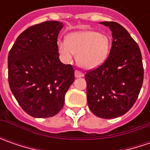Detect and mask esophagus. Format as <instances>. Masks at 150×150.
Segmentation results:
<instances>
[{
    "label": "esophagus",
    "instance_id": "1",
    "mask_svg": "<svg viewBox=\"0 0 150 150\" xmlns=\"http://www.w3.org/2000/svg\"><path fill=\"white\" fill-rule=\"evenodd\" d=\"M83 76L84 75L83 72H81L80 71H78V70L75 71V78H83Z\"/></svg>",
    "mask_w": 150,
    "mask_h": 150
}]
</instances>
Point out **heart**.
<instances>
[{"label":"heart","instance_id":"obj_1","mask_svg":"<svg viewBox=\"0 0 150 150\" xmlns=\"http://www.w3.org/2000/svg\"><path fill=\"white\" fill-rule=\"evenodd\" d=\"M57 47L63 62H70L78 55V65L84 69L93 70L105 62L110 42L106 35L83 30L70 33L67 40H58Z\"/></svg>","mask_w":150,"mask_h":150}]
</instances>
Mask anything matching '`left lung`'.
Listing matches in <instances>:
<instances>
[{
  "instance_id": "1",
  "label": "left lung",
  "mask_w": 150,
  "mask_h": 150,
  "mask_svg": "<svg viewBox=\"0 0 150 150\" xmlns=\"http://www.w3.org/2000/svg\"><path fill=\"white\" fill-rule=\"evenodd\" d=\"M112 32L110 53L99 67L85 74L90 110L102 118L124 115L134 104L144 80L140 49L128 31L114 21H102Z\"/></svg>"
}]
</instances>
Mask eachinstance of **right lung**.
I'll return each mask as SVG.
<instances>
[{
	"instance_id": "add662e5",
	"label": "right lung",
	"mask_w": 150,
	"mask_h": 150,
	"mask_svg": "<svg viewBox=\"0 0 150 150\" xmlns=\"http://www.w3.org/2000/svg\"><path fill=\"white\" fill-rule=\"evenodd\" d=\"M62 22L44 21L27 28L8 54V81L15 98L34 118L56 115L74 82V69L59 59L57 37Z\"/></svg>"
}]
</instances>
